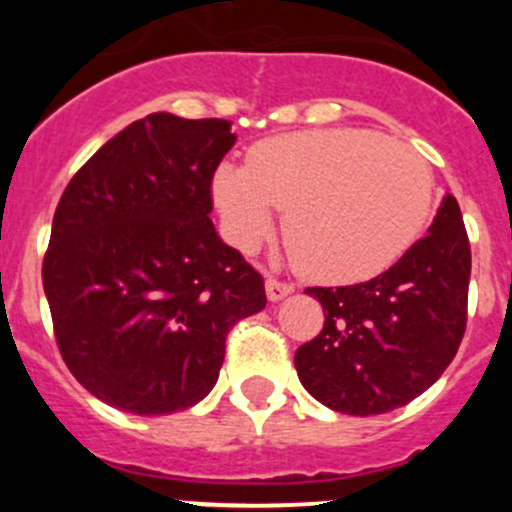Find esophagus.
<instances>
[{
    "instance_id": "34e87169",
    "label": "esophagus",
    "mask_w": 512,
    "mask_h": 512,
    "mask_svg": "<svg viewBox=\"0 0 512 512\" xmlns=\"http://www.w3.org/2000/svg\"><path fill=\"white\" fill-rule=\"evenodd\" d=\"M265 289H267V297H270V302H277V299L292 294L294 285H289V282H285V280H277V277H267Z\"/></svg>"
}]
</instances>
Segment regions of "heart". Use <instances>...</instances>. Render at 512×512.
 Wrapping results in <instances>:
<instances>
[{"mask_svg":"<svg viewBox=\"0 0 512 512\" xmlns=\"http://www.w3.org/2000/svg\"><path fill=\"white\" fill-rule=\"evenodd\" d=\"M215 203L242 247L287 210L285 240L309 280L352 285L389 270L431 218L433 175L411 148L364 128L270 138L247 165L220 163Z\"/></svg>","mask_w":512,"mask_h":512,"instance_id":"heart-1","label":"heart"}]
</instances>
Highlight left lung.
Segmentation results:
<instances>
[{"instance_id": "left-lung-1", "label": "left lung", "mask_w": 512, "mask_h": 512, "mask_svg": "<svg viewBox=\"0 0 512 512\" xmlns=\"http://www.w3.org/2000/svg\"><path fill=\"white\" fill-rule=\"evenodd\" d=\"M471 242L456 198L446 195L394 267L369 282L307 287L324 327L294 354L304 389L329 409L376 416L421 396L466 334Z\"/></svg>"}]
</instances>
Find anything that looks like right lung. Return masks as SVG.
I'll use <instances>...</instances> for the list:
<instances>
[{
    "mask_svg": "<svg viewBox=\"0 0 512 512\" xmlns=\"http://www.w3.org/2000/svg\"><path fill=\"white\" fill-rule=\"evenodd\" d=\"M223 118L151 113L69 180L41 267L56 347L103 404L141 416L210 394L225 337L267 304L265 280L215 232Z\"/></svg>",
    "mask_w": 512,
    "mask_h": 512,
    "instance_id": "right-lung-1",
    "label": "right lung"
}]
</instances>
